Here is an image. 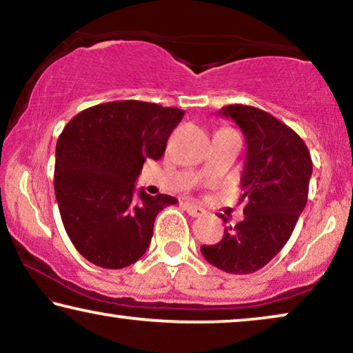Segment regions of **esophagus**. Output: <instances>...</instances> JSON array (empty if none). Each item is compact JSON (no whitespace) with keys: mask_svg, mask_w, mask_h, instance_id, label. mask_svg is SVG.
Returning a JSON list of instances; mask_svg holds the SVG:
<instances>
[{"mask_svg":"<svg viewBox=\"0 0 353 353\" xmlns=\"http://www.w3.org/2000/svg\"><path fill=\"white\" fill-rule=\"evenodd\" d=\"M183 207H185V210L188 212V215H191V216H201L202 214H204V209H201L199 205L192 204V202H185V204H183Z\"/></svg>","mask_w":353,"mask_h":353,"instance_id":"obj_1","label":"esophagus"}]
</instances>
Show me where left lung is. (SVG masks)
Returning a JSON list of instances; mask_svg holds the SVG:
<instances>
[{
  "mask_svg": "<svg viewBox=\"0 0 353 353\" xmlns=\"http://www.w3.org/2000/svg\"><path fill=\"white\" fill-rule=\"evenodd\" d=\"M219 115L233 119L245 139V163L241 188L244 219L226 225L223 238L201 245L204 259L233 274L263 268L291 238L307 204L312 176L310 152L299 134L252 105H225ZM228 223V219L220 215Z\"/></svg>",
  "mask_w": 353,
  "mask_h": 353,
  "instance_id": "left-lung-1",
  "label": "left lung"
}]
</instances>
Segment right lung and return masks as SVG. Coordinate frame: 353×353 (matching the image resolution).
Listing matches in <instances>:
<instances>
[{
  "instance_id": "1",
  "label": "right lung",
  "mask_w": 353,
  "mask_h": 353,
  "mask_svg": "<svg viewBox=\"0 0 353 353\" xmlns=\"http://www.w3.org/2000/svg\"><path fill=\"white\" fill-rule=\"evenodd\" d=\"M185 110L143 101H112L77 114L56 144L54 192L75 249L101 268L138 262L154 220L176 199L149 196L137 178L148 159L159 161Z\"/></svg>"
}]
</instances>
